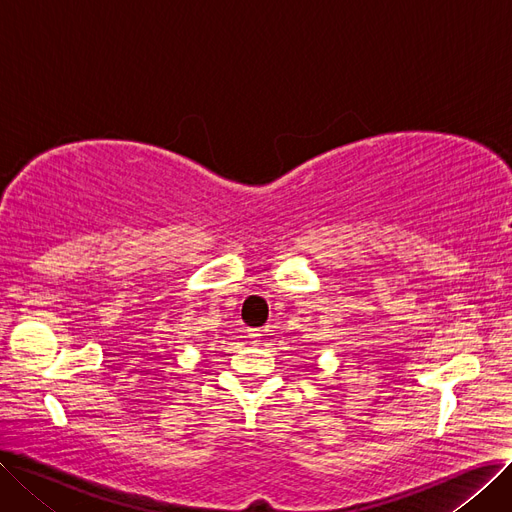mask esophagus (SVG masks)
<instances>
[{
	"instance_id": "obj_1",
	"label": "esophagus",
	"mask_w": 512,
	"mask_h": 512,
	"mask_svg": "<svg viewBox=\"0 0 512 512\" xmlns=\"http://www.w3.org/2000/svg\"><path fill=\"white\" fill-rule=\"evenodd\" d=\"M249 338H251L253 342H257V340L261 338V332H259V330H249Z\"/></svg>"
}]
</instances>
